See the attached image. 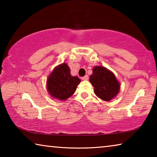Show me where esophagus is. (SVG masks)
Returning a JSON list of instances; mask_svg holds the SVG:
<instances>
[{
  "label": "esophagus",
  "instance_id": "34e87169",
  "mask_svg": "<svg viewBox=\"0 0 157 157\" xmlns=\"http://www.w3.org/2000/svg\"><path fill=\"white\" fill-rule=\"evenodd\" d=\"M82 79H83V80H88L89 79V75H86L85 76H84V77H82Z\"/></svg>",
  "mask_w": 157,
  "mask_h": 157
}]
</instances>
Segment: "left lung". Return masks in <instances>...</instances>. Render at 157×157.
<instances>
[{
	"mask_svg": "<svg viewBox=\"0 0 157 157\" xmlns=\"http://www.w3.org/2000/svg\"><path fill=\"white\" fill-rule=\"evenodd\" d=\"M89 81L94 87L95 94L103 100H111L120 90V84L114 74L102 66L94 68Z\"/></svg>",
	"mask_w": 157,
	"mask_h": 157,
	"instance_id": "1",
	"label": "left lung"
}]
</instances>
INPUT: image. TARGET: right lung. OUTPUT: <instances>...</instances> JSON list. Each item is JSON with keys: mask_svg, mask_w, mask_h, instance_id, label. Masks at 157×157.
<instances>
[{"mask_svg": "<svg viewBox=\"0 0 157 157\" xmlns=\"http://www.w3.org/2000/svg\"><path fill=\"white\" fill-rule=\"evenodd\" d=\"M80 79L71 75V70L66 63L55 68L47 80V89L53 98L66 100L75 93Z\"/></svg>", "mask_w": 157, "mask_h": 157, "instance_id": "add662e5", "label": "right lung"}]
</instances>
